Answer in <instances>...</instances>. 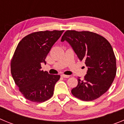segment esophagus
I'll list each match as a JSON object with an SVG mask.
<instances>
[{"label": "esophagus", "mask_w": 124, "mask_h": 124, "mask_svg": "<svg viewBox=\"0 0 124 124\" xmlns=\"http://www.w3.org/2000/svg\"><path fill=\"white\" fill-rule=\"evenodd\" d=\"M61 76L62 78H70V76H68V75H64V74H62V75H61Z\"/></svg>", "instance_id": "34e87169"}]
</instances>
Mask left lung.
<instances>
[{
  "mask_svg": "<svg viewBox=\"0 0 124 124\" xmlns=\"http://www.w3.org/2000/svg\"><path fill=\"white\" fill-rule=\"evenodd\" d=\"M71 45L80 61L85 62L87 74L78 78L72 94L81 100L91 101L107 92L116 77V59L110 43L91 31L67 30L61 38Z\"/></svg>",
  "mask_w": 124,
  "mask_h": 124,
  "instance_id": "left-lung-1",
  "label": "left lung"
}]
</instances>
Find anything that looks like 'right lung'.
<instances>
[{
	"instance_id": "add662e5",
	"label": "right lung",
	"mask_w": 124,
	"mask_h": 124,
	"mask_svg": "<svg viewBox=\"0 0 124 124\" xmlns=\"http://www.w3.org/2000/svg\"><path fill=\"white\" fill-rule=\"evenodd\" d=\"M64 30L30 33L18 43L11 60V73L19 91L28 100L42 102L52 97L60 75L41 70V64Z\"/></svg>"
}]
</instances>
